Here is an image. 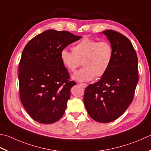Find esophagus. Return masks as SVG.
Masks as SVG:
<instances>
[{
  "instance_id": "esophagus-1",
  "label": "esophagus",
  "mask_w": 151,
  "mask_h": 151,
  "mask_svg": "<svg viewBox=\"0 0 151 151\" xmlns=\"http://www.w3.org/2000/svg\"><path fill=\"white\" fill-rule=\"evenodd\" d=\"M79 84L81 85V86H82V88H85L86 87H87V86H88V84H86V83H81V84Z\"/></svg>"
}]
</instances>
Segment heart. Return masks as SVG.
Returning <instances> with one entry per match:
<instances>
[{"mask_svg":"<svg viewBox=\"0 0 151 151\" xmlns=\"http://www.w3.org/2000/svg\"><path fill=\"white\" fill-rule=\"evenodd\" d=\"M72 52L66 49L60 52L62 64L69 71L73 72L81 66L84 67L72 76L78 82L93 80L95 76L101 77L107 72L113 60V48L107 40L98 41L88 37L82 38L71 48Z\"/></svg>","mask_w":151,"mask_h":151,"instance_id":"heart-1","label":"heart"}]
</instances>
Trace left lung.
Instances as JSON below:
<instances>
[{"label": "left lung", "mask_w": 151, "mask_h": 151, "mask_svg": "<svg viewBox=\"0 0 151 151\" xmlns=\"http://www.w3.org/2000/svg\"><path fill=\"white\" fill-rule=\"evenodd\" d=\"M113 48V60L98 82L86 88L84 103L88 114L98 122L120 117L132 103L138 82L136 52L128 38L113 30L102 32Z\"/></svg>", "instance_id": "8db88e82"}]
</instances>
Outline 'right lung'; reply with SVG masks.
I'll use <instances>...</instances> for the list:
<instances>
[{
	"mask_svg": "<svg viewBox=\"0 0 151 151\" xmlns=\"http://www.w3.org/2000/svg\"><path fill=\"white\" fill-rule=\"evenodd\" d=\"M81 37L50 29L32 38L23 49L19 64L20 99L37 122L52 124L63 115L76 82L69 81L60 52Z\"/></svg>",
	"mask_w": 151,
	"mask_h": 151,
	"instance_id": "add662e5",
	"label": "right lung"
}]
</instances>
